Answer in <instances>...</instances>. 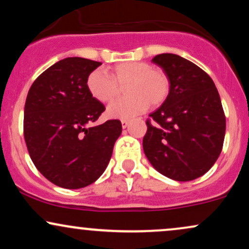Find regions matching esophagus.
Returning a JSON list of instances; mask_svg holds the SVG:
<instances>
[{"mask_svg": "<svg viewBox=\"0 0 249 249\" xmlns=\"http://www.w3.org/2000/svg\"><path fill=\"white\" fill-rule=\"evenodd\" d=\"M128 123H130V122L126 121V119H123V121H122V127L126 128L128 126Z\"/></svg>", "mask_w": 249, "mask_h": 249, "instance_id": "obj_1", "label": "esophagus"}]
</instances>
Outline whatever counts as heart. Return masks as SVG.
<instances>
[{
    "label": "heart",
    "instance_id": "1",
    "mask_svg": "<svg viewBox=\"0 0 249 249\" xmlns=\"http://www.w3.org/2000/svg\"><path fill=\"white\" fill-rule=\"evenodd\" d=\"M126 87L125 98L108 105L107 113L111 118L130 119L146 110L158 107L167 98L170 81L160 69H154L145 62H123L116 64L107 73L96 69L89 73V93L99 103H110L118 96L119 87Z\"/></svg>",
    "mask_w": 249,
    "mask_h": 249
}]
</instances>
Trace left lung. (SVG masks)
<instances>
[{"instance_id": "obj_1", "label": "left lung", "mask_w": 249, "mask_h": 249, "mask_svg": "<svg viewBox=\"0 0 249 249\" xmlns=\"http://www.w3.org/2000/svg\"><path fill=\"white\" fill-rule=\"evenodd\" d=\"M170 81L167 98L150 115L142 139L151 165L167 178L190 181L219 158L226 118L215 84L198 65L174 53L152 59Z\"/></svg>"}]
</instances>
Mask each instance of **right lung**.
I'll return each instance as SVG.
<instances>
[{
	"instance_id": "right-lung-1",
	"label": "right lung",
	"mask_w": 249,
	"mask_h": 249,
	"mask_svg": "<svg viewBox=\"0 0 249 249\" xmlns=\"http://www.w3.org/2000/svg\"><path fill=\"white\" fill-rule=\"evenodd\" d=\"M101 62L61 59L31 85L24 107V139L37 170L57 186L76 190L102 176L122 133L117 119L92 126L105 107L89 93V73Z\"/></svg>"
}]
</instances>
